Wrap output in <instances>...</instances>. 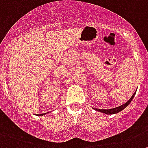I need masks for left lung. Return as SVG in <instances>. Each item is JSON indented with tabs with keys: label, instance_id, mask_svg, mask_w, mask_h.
I'll return each mask as SVG.
<instances>
[{
	"label": "left lung",
	"instance_id": "8db88e82",
	"mask_svg": "<svg viewBox=\"0 0 148 148\" xmlns=\"http://www.w3.org/2000/svg\"><path fill=\"white\" fill-rule=\"evenodd\" d=\"M135 94H136V91L134 93V94L132 96V97L129 99V101L124 103L123 105H121V106L117 107V108H112V109H109V110H105V109H97V108H94V110L97 111H99V112H103V113L105 114H108V115H112V114H115V113H118V112H121V110H123L124 108H126L128 105H129L132 100L133 99L134 97L135 96Z\"/></svg>",
	"mask_w": 148,
	"mask_h": 148
}]
</instances>
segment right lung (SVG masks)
<instances>
[{"label":"right lung","instance_id":"1","mask_svg":"<svg viewBox=\"0 0 148 148\" xmlns=\"http://www.w3.org/2000/svg\"><path fill=\"white\" fill-rule=\"evenodd\" d=\"M43 115H46V113H41V114H38L39 116H43Z\"/></svg>","mask_w":148,"mask_h":148}]
</instances>
